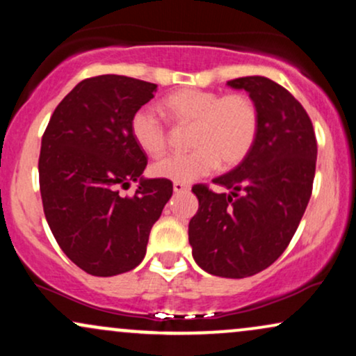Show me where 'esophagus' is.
<instances>
[{
	"instance_id": "1",
	"label": "esophagus",
	"mask_w": 356,
	"mask_h": 356,
	"mask_svg": "<svg viewBox=\"0 0 356 356\" xmlns=\"http://www.w3.org/2000/svg\"><path fill=\"white\" fill-rule=\"evenodd\" d=\"M172 187H174L175 194H184V192L191 191V186H187V184H184V182H174Z\"/></svg>"
}]
</instances>
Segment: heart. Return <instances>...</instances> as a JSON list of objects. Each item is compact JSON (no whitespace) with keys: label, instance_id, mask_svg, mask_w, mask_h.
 I'll return each instance as SVG.
<instances>
[{"label":"heart","instance_id":"1","mask_svg":"<svg viewBox=\"0 0 356 356\" xmlns=\"http://www.w3.org/2000/svg\"><path fill=\"white\" fill-rule=\"evenodd\" d=\"M162 108L179 124L192 125V152L172 154L150 167L159 179L194 182L211 174L219 164L234 167L249 154L257 136L259 113L244 93L201 88H181L162 100ZM130 134L142 152L157 157L167 147L165 125L149 107H140L130 118Z\"/></svg>","mask_w":356,"mask_h":356}]
</instances>
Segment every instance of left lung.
Wrapping results in <instances>:
<instances>
[{"mask_svg":"<svg viewBox=\"0 0 356 356\" xmlns=\"http://www.w3.org/2000/svg\"><path fill=\"white\" fill-rule=\"evenodd\" d=\"M227 87L246 90L259 127L243 162L214 184L194 186L199 209L189 222L195 263L209 275L248 277L283 254L312 197L316 137L303 105L266 76H243Z\"/></svg>","mask_w":356,"mask_h":356,"instance_id":"obj_1","label":"left lung"}]
</instances>
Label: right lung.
<instances>
[{
  "label": "right lung",
  "mask_w": 356,
  "mask_h": 356,
  "mask_svg": "<svg viewBox=\"0 0 356 356\" xmlns=\"http://www.w3.org/2000/svg\"><path fill=\"white\" fill-rule=\"evenodd\" d=\"M157 85L124 75L80 81L60 102L42 138L38 172L44 218L56 243L92 276H115L144 259L149 234L172 195L145 179V154L130 134L134 112ZM138 181L132 198L120 188Z\"/></svg>",
  "instance_id": "1"
}]
</instances>
